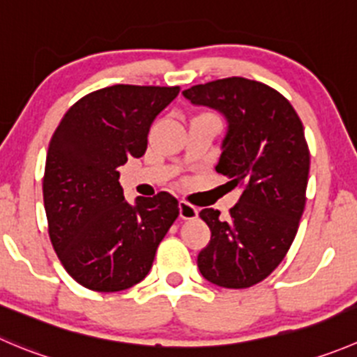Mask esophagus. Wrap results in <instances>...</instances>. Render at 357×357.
Wrapping results in <instances>:
<instances>
[{"label":"esophagus","instance_id":"34e87169","mask_svg":"<svg viewBox=\"0 0 357 357\" xmlns=\"http://www.w3.org/2000/svg\"><path fill=\"white\" fill-rule=\"evenodd\" d=\"M199 216V211H197L195 206H192L186 200H179V218L183 220H195Z\"/></svg>","mask_w":357,"mask_h":357}]
</instances>
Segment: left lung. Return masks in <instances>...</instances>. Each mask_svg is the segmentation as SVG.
<instances>
[{"instance_id":"left-lung-1","label":"left lung","mask_w":357,"mask_h":357,"mask_svg":"<svg viewBox=\"0 0 357 357\" xmlns=\"http://www.w3.org/2000/svg\"><path fill=\"white\" fill-rule=\"evenodd\" d=\"M183 96L225 115L216 172L242 188L227 220L218 209L200 211L211 242L197 265L213 284L251 288L284 259L305 209L310 153L302 120L275 89L241 76L193 85Z\"/></svg>"}]
</instances>
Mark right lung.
Listing matches in <instances>:
<instances>
[{
	"mask_svg": "<svg viewBox=\"0 0 357 357\" xmlns=\"http://www.w3.org/2000/svg\"><path fill=\"white\" fill-rule=\"evenodd\" d=\"M179 86L112 85L76 101L48 144L43 202L50 242L83 288L115 293L143 281L176 218L167 192L130 206L116 169L143 157L155 116Z\"/></svg>",
	"mask_w": 357,
	"mask_h": 357,
	"instance_id": "right-lung-1",
	"label": "right lung"
}]
</instances>
